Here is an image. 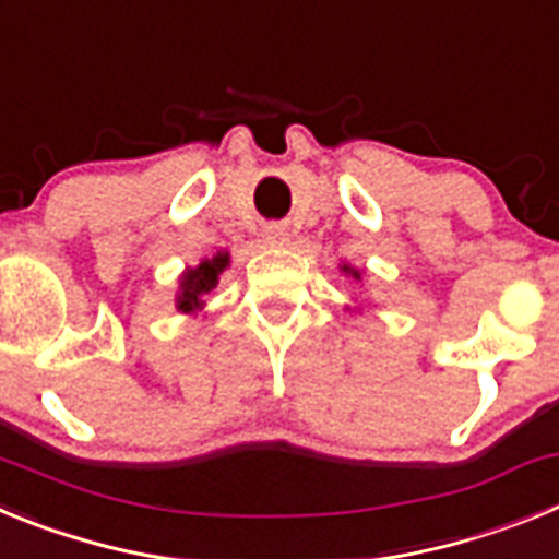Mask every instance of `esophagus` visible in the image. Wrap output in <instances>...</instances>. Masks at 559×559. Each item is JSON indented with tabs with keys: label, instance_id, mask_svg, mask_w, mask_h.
Here are the masks:
<instances>
[{
	"label": "esophagus",
	"instance_id": "obj_1",
	"mask_svg": "<svg viewBox=\"0 0 559 559\" xmlns=\"http://www.w3.org/2000/svg\"><path fill=\"white\" fill-rule=\"evenodd\" d=\"M263 240L269 246H285L288 243V231H285V226H265L263 231Z\"/></svg>",
	"mask_w": 559,
	"mask_h": 559
}]
</instances>
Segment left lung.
<instances>
[{"mask_svg": "<svg viewBox=\"0 0 559 559\" xmlns=\"http://www.w3.org/2000/svg\"><path fill=\"white\" fill-rule=\"evenodd\" d=\"M341 271L347 276H353V280H360V271L358 269H349V265H341Z\"/></svg>", "mask_w": 559, "mask_h": 559, "instance_id": "8db88e82", "label": "left lung"}]
</instances>
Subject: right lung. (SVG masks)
Listing matches in <instances>:
<instances>
[{
    "label": "right lung",
    "instance_id": "add662e5",
    "mask_svg": "<svg viewBox=\"0 0 559 559\" xmlns=\"http://www.w3.org/2000/svg\"><path fill=\"white\" fill-rule=\"evenodd\" d=\"M229 265V254L218 251L210 260H201L195 269H187L179 280V294H176V308L181 313H199L204 308L206 296L218 288V276Z\"/></svg>",
    "mask_w": 559,
    "mask_h": 559
}]
</instances>
